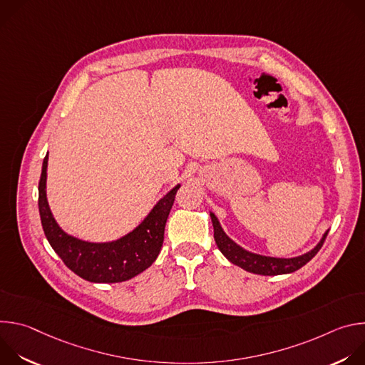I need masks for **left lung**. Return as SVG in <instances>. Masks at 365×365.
<instances>
[{
    "instance_id": "1",
    "label": "left lung",
    "mask_w": 365,
    "mask_h": 365,
    "mask_svg": "<svg viewBox=\"0 0 365 365\" xmlns=\"http://www.w3.org/2000/svg\"><path fill=\"white\" fill-rule=\"evenodd\" d=\"M211 220H212V225H214V238H215V242H217L220 251L230 259L232 264L244 269L245 272H250L254 274H263V276L287 274V273H293V272L299 270L318 254V251L322 248V245L327 240V235H328V231H327L324 234L321 242L314 250H310L309 252H306L303 255L293 257V258H276V257H266V255L254 254V252H250V251L241 248L224 232V230L221 228V225L218 222V218L214 214H211Z\"/></svg>"
}]
</instances>
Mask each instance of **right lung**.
<instances>
[{"mask_svg":"<svg viewBox=\"0 0 365 365\" xmlns=\"http://www.w3.org/2000/svg\"><path fill=\"white\" fill-rule=\"evenodd\" d=\"M47 159L46 154L38 182V212L48 244L66 267L92 283L125 282L148 269L163 245L166 221L180 186L162 197L147 218L123 238L102 244L86 242L63 232L50 212L46 197Z\"/></svg>","mask_w":365,"mask_h":365,"instance_id":"add662e5","label":"right lung"}]
</instances>
